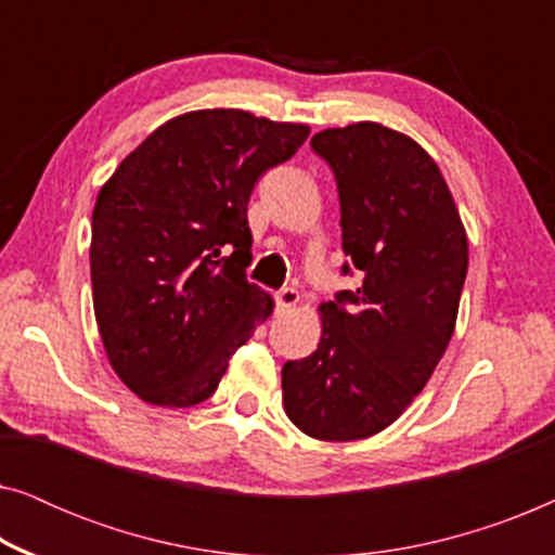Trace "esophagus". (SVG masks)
I'll list each match as a JSON object with an SVG mask.
<instances>
[{
    "mask_svg": "<svg viewBox=\"0 0 555 555\" xmlns=\"http://www.w3.org/2000/svg\"><path fill=\"white\" fill-rule=\"evenodd\" d=\"M300 295L298 291H293V287H283V291L275 293V306L278 310H293L295 306H298Z\"/></svg>",
    "mask_w": 555,
    "mask_h": 555,
    "instance_id": "esophagus-1",
    "label": "esophagus"
}]
</instances>
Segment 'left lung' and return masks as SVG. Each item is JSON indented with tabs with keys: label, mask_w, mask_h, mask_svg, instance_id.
Wrapping results in <instances>:
<instances>
[{
	"label": "left lung",
	"mask_w": 555,
	"mask_h": 555,
	"mask_svg": "<svg viewBox=\"0 0 555 555\" xmlns=\"http://www.w3.org/2000/svg\"><path fill=\"white\" fill-rule=\"evenodd\" d=\"M336 177L356 291L321 306V344L283 366L285 414L323 442L366 439L397 422L435 374L457 321L467 234L427 151L382 124L315 133Z\"/></svg>",
	"instance_id": "8db88e82"
}]
</instances>
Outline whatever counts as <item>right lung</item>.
Wrapping results in <instances>:
<instances>
[{
	"label": "right lung",
	"instance_id": "add662e5",
	"mask_svg": "<svg viewBox=\"0 0 555 555\" xmlns=\"http://www.w3.org/2000/svg\"><path fill=\"white\" fill-rule=\"evenodd\" d=\"M308 133L247 111H192L156 128L103 184L90 240L95 321L113 371L143 401L209 399L270 318L275 302L245 275L247 204Z\"/></svg>",
	"mask_w": 555,
	"mask_h": 555
}]
</instances>
